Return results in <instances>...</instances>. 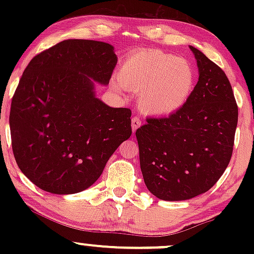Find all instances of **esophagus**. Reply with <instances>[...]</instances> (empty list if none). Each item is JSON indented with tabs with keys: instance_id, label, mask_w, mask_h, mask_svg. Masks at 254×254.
I'll return each instance as SVG.
<instances>
[{
	"instance_id": "obj_1",
	"label": "esophagus",
	"mask_w": 254,
	"mask_h": 254,
	"mask_svg": "<svg viewBox=\"0 0 254 254\" xmlns=\"http://www.w3.org/2000/svg\"><path fill=\"white\" fill-rule=\"evenodd\" d=\"M131 127H132L133 132H135V131L138 129L139 127H141V119L137 117V116H135V117L131 119Z\"/></svg>"
}]
</instances>
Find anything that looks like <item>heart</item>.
<instances>
[{"label": "heart", "instance_id": "obj_1", "mask_svg": "<svg viewBox=\"0 0 254 254\" xmlns=\"http://www.w3.org/2000/svg\"><path fill=\"white\" fill-rule=\"evenodd\" d=\"M196 82V72L186 58L154 49L131 54L119 68L117 90H139L138 106L145 115L165 117L188 103Z\"/></svg>", "mask_w": 254, "mask_h": 254}]
</instances>
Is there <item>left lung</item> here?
Masks as SVG:
<instances>
[{
	"label": "left lung",
	"mask_w": 254,
	"mask_h": 254,
	"mask_svg": "<svg viewBox=\"0 0 254 254\" xmlns=\"http://www.w3.org/2000/svg\"><path fill=\"white\" fill-rule=\"evenodd\" d=\"M198 82L190 99L167 118H149L136 131L145 186L162 200L199 196L228 166L238 106L228 77L203 52L190 46Z\"/></svg>",
	"instance_id": "1"
}]
</instances>
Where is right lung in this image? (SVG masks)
I'll return each instance as SVG.
<instances>
[{
	"label": "right lung",
	"mask_w": 254,
	"mask_h": 254,
	"mask_svg": "<svg viewBox=\"0 0 254 254\" xmlns=\"http://www.w3.org/2000/svg\"><path fill=\"white\" fill-rule=\"evenodd\" d=\"M117 61L111 44L68 39L26 66L11 99V147L20 170L42 190L88 189L131 136V111L95 94V84H109Z\"/></svg>",
	"instance_id": "right-lung-1"
}]
</instances>
